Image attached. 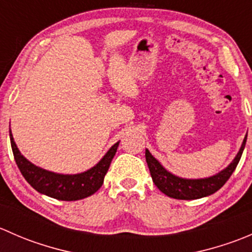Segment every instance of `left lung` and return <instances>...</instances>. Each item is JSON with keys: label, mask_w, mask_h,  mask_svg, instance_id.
<instances>
[{"label": "left lung", "mask_w": 252, "mask_h": 252, "mask_svg": "<svg viewBox=\"0 0 252 252\" xmlns=\"http://www.w3.org/2000/svg\"><path fill=\"white\" fill-rule=\"evenodd\" d=\"M245 144L246 136L244 139L238 155L235 156L234 161L218 174L210 178H205V179H183V178L175 177V175L167 172L159 164V162L150 154L149 150H146V152H145V157H146L147 166H149L150 173H151L155 185L163 194L178 200H195L213 194L227 183V180L229 179L230 175L235 171L236 166L240 161Z\"/></svg>", "instance_id": "1"}]
</instances>
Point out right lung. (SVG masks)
I'll list each match as a JSON object with an SVG mask.
<instances>
[{
    "mask_svg": "<svg viewBox=\"0 0 252 252\" xmlns=\"http://www.w3.org/2000/svg\"><path fill=\"white\" fill-rule=\"evenodd\" d=\"M9 138H11L14 159L25 180L36 191L62 201H77V200L85 199L100 189L119 144V142L114 144L95 167L84 173L69 175L53 173L34 166L19 152L11 130H9Z\"/></svg>",
    "mask_w": 252,
    "mask_h": 252,
    "instance_id": "right-lung-1",
    "label": "right lung"
}]
</instances>
